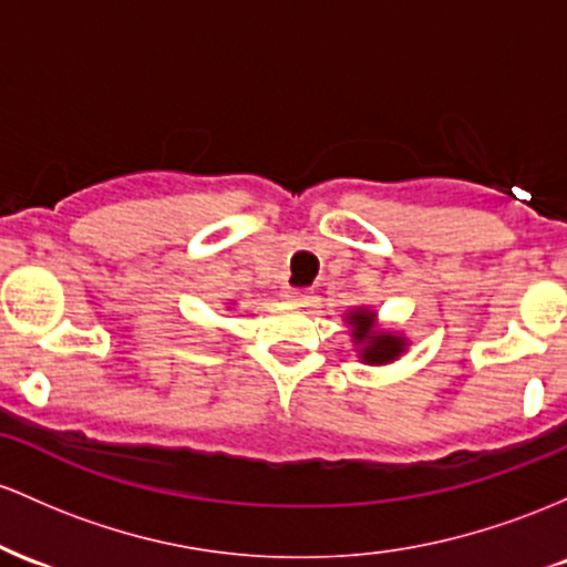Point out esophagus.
<instances>
[{
	"mask_svg": "<svg viewBox=\"0 0 567 567\" xmlns=\"http://www.w3.org/2000/svg\"><path fill=\"white\" fill-rule=\"evenodd\" d=\"M308 297H310V291H305V289H289V291H286V300L297 302V305L308 302Z\"/></svg>",
	"mask_w": 567,
	"mask_h": 567,
	"instance_id": "1",
	"label": "esophagus"
}]
</instances>
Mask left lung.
Instances as JSON below:
<instances>
[{"mask_svg":"<svg viewBox=\"0 0 567 567\" xmlns=\"http://www.w3.org/2000/svg\"><path fill=\"white\" fill-rule=\"evenodd\" d=\"M342 318H346V327L351 329V340L361 364H393V361L402 359L406 348H410V337L396 332V329L380 327L378 310H372L369 305H355V308L346 310Z\"/></svg>","mask_w":567,"mask_h":567,"instance_id":"left-lung-1","label":"left lung"}]
</instances>
